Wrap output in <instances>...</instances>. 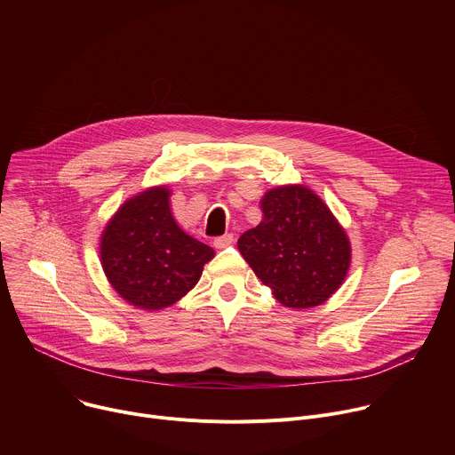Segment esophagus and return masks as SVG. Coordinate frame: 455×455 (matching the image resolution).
<instances>
[{"label":"esophagus","instance_id":"34e87169","mask_svg":"<svg viewBox=\"0 0 455 455\" xmlns=\"http://www.w3.org/2000/svg\"><path fill=\"white\" fill-rule=\"evenodd\" d=\"M232 243H234V235H230V234H227V235H221V237H216V239H214V246H216L218 250H223V248L230 246Z\"/></svg>","mask_w":455,"mask_h":455}]
</instances>
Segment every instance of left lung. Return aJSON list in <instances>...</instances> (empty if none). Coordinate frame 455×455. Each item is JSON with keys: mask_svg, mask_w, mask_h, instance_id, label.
<instances>
[{"mask_svg": "<svg viewBox=\"0 0 455 455\" xmlns=\"http://www.w3.org/2000/svg\"><path fill=\"white\" fill-rule=\"evenodd\" d=\"M263 220L237 248L253 274L286 307L326 302L346 281L351 243L330 207L306 185H281L261 198Z\"/></svg>", "mask_w": 455, "mask_h": 455, "instance_id": "obj_1", "label": "left lung"}]
</instances>
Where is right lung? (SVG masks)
<instances>
[{"label": "right lung", "instance_id": "add662e5", "mask_svg": "<svg viewBox=\"0 0 455 455\" xmlns=\"http://www.w3.org/2000/svg\"><path fill=\"white\" fill-rule=\"evenodd\" d=\"M100 265L111 288L139 309L172 306L198 284L216 251L180 228L171 188L149 187L125 200L100 234Z\"/></svg>", "mask_w": 455, "mask_h": 455}]
</instances>
